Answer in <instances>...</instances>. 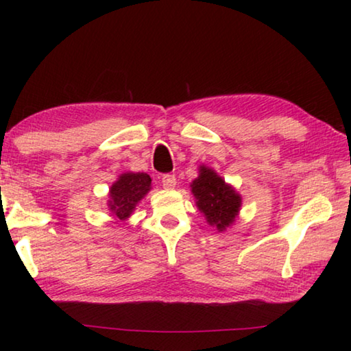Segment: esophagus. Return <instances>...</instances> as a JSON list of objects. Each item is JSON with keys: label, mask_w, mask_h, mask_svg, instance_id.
<instances>
[{"label": "esophagus", "mask_w": 351, "mask_h": 351, "mask_svg": "<svg viewBox=\"0 0 351 351\" xmlns=\"http://www.w3.org/2000/svg\"><path fill=\"white\" fill-rule=\"evenodd\" d=\"M162 186L165 189H175L176 187V176L175 175H164L162 176Z\"/></svg>", "instance_id": "34e87169"}]
</instances>
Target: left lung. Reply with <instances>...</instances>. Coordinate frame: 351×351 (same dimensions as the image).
Here are the masks:
<instances>
[{
	"label": "left lung",
	"mask_w": 351,
	"mask_h": 351,
	"mask_svg": "<svg viewBox=\"0 0 351 351\" xmlns=\"http://www.w3.org/2000/svg\"><path fill=\"white\" fill-rule=\"evenodd\" d=\"M198 209L204 213L207 223L223 232L235 221L241 207V197L235 189L226 184L215 170L201 165L199 175L190 184Z\"/></svg>",
	"instance_id": "left-lung-1"
}]
</instances>
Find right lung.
I'll list each match as a JSON object with an SVG mask.
<instances>
[{"label": "right lung", "instance_id": "add662e5", "mask_svg": "<svg viewBox=\"0 0 351 351\" xmlns=\"http://www.w3.org/2000/svg\"><path fill=\"white\" fill-rule=\"evenodd\" d=\"M150 189L152 178L147 173H122L110 189L108 210L119 221H125Z\"/></svg>", "mask_w": 351, "mask_h": 351}]
</instances>
